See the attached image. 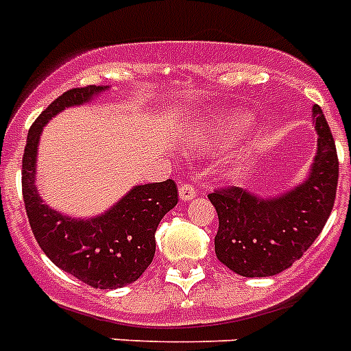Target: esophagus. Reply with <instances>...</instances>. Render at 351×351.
Instances as JSON below:
<instances>
[{
  "label": "esophagus",
  "instance_id": "obj_1",
  "mask_svg": "<svg viewBox=\"0 0 351 351\" xmlns=\"http://www.w3.org/2000/svg\"><path fill=\"white\" fill-rule=\"evenodd\" d=\"M178 195H180V200L187 202L193 200L196 195H198V189H196L193 184H187V182H182L180 187H178Z\"/></svg>",
  "mask_w": 351,
  "mask_h": 351
}]
</instances>
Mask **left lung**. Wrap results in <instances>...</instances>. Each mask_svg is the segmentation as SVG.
Returning <instances> with one entry per match:
<instances>
[{
    "mask_svg": "<svg viewBox=\"0 0 351 351\" xmlns=\"http://www.w3.org/2000/svg\"><path fill=\"white\" fill-rule=\"evenodd\" d=\"M317 155L304 184L263 200L240 187H216L209 195L218 213L216 256L245 278L276 276L292 267L321 234L333 209L339 180L335 142L315 104Z\"/></svg>",
    "mask_w": 351,
    "mask_h": 351,
    "instance_id": "8db88e82",
    "label": "left lung"
}]
</instances>
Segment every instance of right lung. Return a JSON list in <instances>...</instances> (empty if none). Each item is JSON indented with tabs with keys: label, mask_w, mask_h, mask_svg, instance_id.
<instances>
[{
	"label": "right lung",
	"mask_w": 351,
	"mask_h": 351,
	"mask_svg": "<svg viewBox=\"0 0 351 351\" xmlns=\"http://www.w3.org/2000/svg\"><path fill=\"white\" fill-rule=\"evenodd\" d=\"M106 88H72L37 117L23 153L21 187L30 229L50 261L93 289H121L141 278L153 261L156 227L178 204L175 182L136 185L108 213L92 220L59 215L43 204L34 185L43 126L61 110L92 101Z\"/></svg>",
	"instance_id": "add662e5"
}]
</instances>
